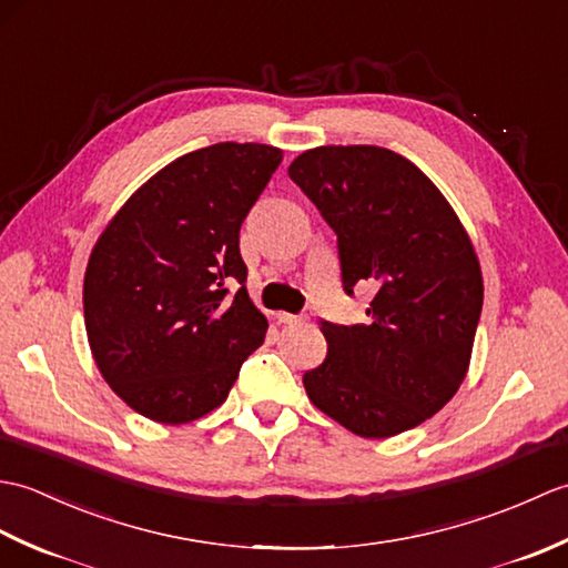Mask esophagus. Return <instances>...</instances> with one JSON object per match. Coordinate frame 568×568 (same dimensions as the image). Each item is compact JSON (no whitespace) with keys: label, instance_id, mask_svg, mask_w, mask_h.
<instances>
[{"label":"esophagus","instance_id":"1","mask_svg":"<svg viewBox=\"0 0 568 568\" xmlns=\"http://www.w3.org/2000/svg\"><path fill=\"white\" fill-rule=\"evenodd\" d=\"M275 317H277V322H283V324H300V322L307 320V315H291V312H275Z\"/></svg>","mask_w":568,"mask_h":568}]
</instances>
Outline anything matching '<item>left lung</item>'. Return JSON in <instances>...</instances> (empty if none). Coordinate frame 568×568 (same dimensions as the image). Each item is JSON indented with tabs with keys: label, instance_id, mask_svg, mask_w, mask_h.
I'll list each match as a JSON object with an SVG mask.
<instances>
[{
	"label": "left lung",
	"instance_id": "left-lung-1",
	"mask_svg": "<svg viewBox=\"0 0 568 568\" xmlns=\"http://www.w3.org/2000/svg\"><path fill=\"white\" fill-rule=\"evenodd\" d=\"M339 246L342 285L376 295L366 324L322 320L327 358L303 376L310 400L358 437L413 429L466 378L484 307L474 244L415 163L381 146H320L287 168Z\"/></svg>",
	"mask_w": 568,
	"mask_h": 568
}]
</instances>
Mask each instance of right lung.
Masks as SVG:
<instances>
[{"label":"right lung","mask_w":568,"mask_h":568,"mask_svg":"<svg viewBox=\"0 0 568 568\" xmlns=\"http://www.w3.org/2000/svg\"><path fill=\"white\" fill-rule=\"evenodd\" d=\"M283 151L214 143L180 155L106 224L84 271L88 339L104 381L163 425L220 407L265 339L239 232Z\"/></svg>","instance_id":"1"}]
</instances>
